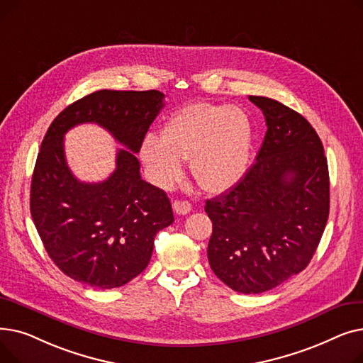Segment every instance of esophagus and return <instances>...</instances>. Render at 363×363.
Instances as JSON below:
<instances>
[{
  "mask_svg": "<svg viewBox=\"0 0 363 363\" xmlns=\"http://www.w3.org/2000/svg\"><path fill=\"white\" fill-rule=\"evenodd\" d=\"M172 206H174V211L178 215H186L191 212V204H189L186 200H175Z\"/></svg>",
  "mask_w": 363,
  "mask_h": 363,
  "instance_id": "obj_1",
  "label": "esophagus"
}]
</instances>
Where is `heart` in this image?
Here are the masks:
<instances>
[{
  "label": "heart",
  "instance_id": "1",
  "mask_svg": "<svg viewBox=\"0 0 363 363\" xmlns=\"http://www.w3.org/2000/svg\"><path fill=\"white\" fill-rule=\"evenodd\" d=\"M253 141V121L241 107L191 103L167 119L162 140L145 137L141 157L160 186L178 182L182 162H191L193 178L203 189L223 193L245 175Z\"/></svg>",
  "mask_w": 363,
  "mask_h": 363
}]
</instances>
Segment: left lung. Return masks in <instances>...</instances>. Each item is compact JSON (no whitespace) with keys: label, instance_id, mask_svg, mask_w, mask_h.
<instances>
[{"label":"left lung","instance_id":"left-lung-1","mask_svg":"<svg viewBox=\"0 0 363 363\" xmlns=\"http://www.w3.org/2000/svg\"><path fill=\"white\" fill-rule=\"evenodd\" d=\"M249 100L268 126L256 163L204 211L213 223L212 271L234 291L259 294L313 257L330 215V175L318 133L300 113L268 97Z\"/></svg>","mask_w":363,"mask_h":363}]
</instances>
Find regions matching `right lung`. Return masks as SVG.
<instances>
[{"label": "right lung", "mask_w": 363, "mask_h": 363, "mask_svg": "<svg viewBox=\"0 0 363 363\" xmlns=\"http://www.w3.org/2000/svg\"><path fill=\"white\" fill-rule=\"evenodd\" d=\"M163 99L156 89L95 91L67 106L45 133L32 175L30 215L48 256L74 281L122 287L147 268L156 234L174 222L166 193L141 178L135 156ZM81 123L103 125L128 148L97 184L76 180L65 162L64 133Z\"/></svg>", "instance_id": "1"}]
</instances>
